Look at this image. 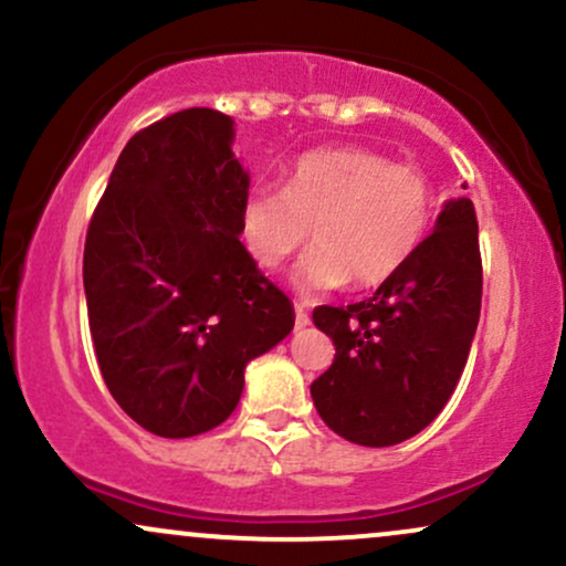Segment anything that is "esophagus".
Masks as SVG:
<instances>
[{
    "instance_id": "obj_1",
    "label": "esophagus",
    "mask_w": 566,
    "mask_h": 566,
    "mask_svg": "<svg viewBox=\"0 0 566 566\" xmlns=\"http://www.w3.org/2000/svg\"><path fill=\"white\" fill-rule=\"evenodd\" d=\"M308 324H311V319H308V311H305L301 303H295V329L308 327Z\"/></svg>"
}]
</instances>
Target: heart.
Listing matches in <instances>:
<instances>
[{
	"mask_svg": "<svg viewBox=\"0 0 566 566\" xmlns=\"http://www.w3.org/2000/svg\"><path fill=\"white\" fill-rule=\"evenodd\" d=\"M433 184L359 146L316 148L292 161L282 191L252 188L239 237L252 263L276 271L308 242L295 282L303 290H369L391 282L418 255L433 220ZM312 231L308 232L307 229Z\"/></svg>",
	"mask_w": 566,
	"mask_h": 566,
	"instance_id": "1",
	"label": "heart"
}]
</instances>
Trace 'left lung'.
<instances>
[{"mask_svg":"<svg viewBox=\"0 0 566 566\" xmlns=\"http://www.w3.org/2000/svg\"><path fill=\"white\" fill-rule=\"evenodd\" d=\"M482 311V252L471 199L447 201L418 255L361 303L319 305L314 324L335 359L311 382L316 412L337 437L391 447L447 405Z\"/></svg>","mask_w":566,"mask_h":566,"instance_id":"1","label":"left lung"}]
</instances>
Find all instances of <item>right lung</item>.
Wrapping results in <instances>:
<instances>
[{"instance_id": "obj_1", "label": "right lung", "mask_w": 566, "mask_h": 566, "mask_svg": "<svg viewBox=\"0 0 566 566\" xmlns=\"http://www.w3.org/2000/svg\"><path fill=\"white\" fill-rule=\"evenodd\" d=\"M233 119L186 108L138 129L84 239V295L103 380L165 439L212 431L237 409L247 361L295 324L290 297L239 242L250 178Z\"/></svg>"}]
</instances>
